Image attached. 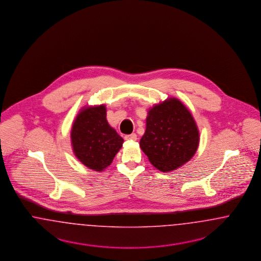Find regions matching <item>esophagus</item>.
I'll return each instance as SVG.
<instances>
[{
	"label": "esophagus",
	"instance_id": "1",
	"mask_svg": "<svg viewBox=\"0 0 261 261\" xmlns=\"http://www.w3.org/2000/svg\"><path fill=\"white\" fill-rule=\"evenodd\" d=\"M125 140H136L137 139V136L136 134H132V135H127L125 136Z\"/></svg>",
	"mask_w": 261,
	"mask_h": 261
}]
</instances>
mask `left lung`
I'll use <instances>...</instances> for the list:
<instances>
[{"instance_id": "left-lung-1", "label": "left lung", "mask_w": 261, "mask_h": 261, "mask_svg": "<svg viewBox=\"0 0 261 261\" xmlns=\"http://www.w3.org/2000/svg\"><path fill=\"white\" fill-rule=\"evenodd\" d=\"M200 134L192 114L180 100L168 98L148 111L146 130L139 145L161 171H171L192 159Z\"/></svg>"}]
</instances>
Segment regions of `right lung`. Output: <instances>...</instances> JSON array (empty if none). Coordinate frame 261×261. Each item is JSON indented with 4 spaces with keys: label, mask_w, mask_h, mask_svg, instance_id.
<instances>
[{
    "label": "right lung",
    "mask_w": 261,
    "mask_h": 261,
    "mask_svg": "<svg viewBox=\"0 0 261 261\" xmlns=\"http://www.w3.org/2000/svg\"><path fill=\"white\" fill-rule=\"evenodd\" d=\"M124 139L106 120L105 105L84 107L71 129V143L77 159L91 170L102 171L111 165Z\"/></svg>",
    "instance_id": "1"
}]
</instances>
